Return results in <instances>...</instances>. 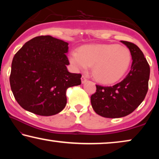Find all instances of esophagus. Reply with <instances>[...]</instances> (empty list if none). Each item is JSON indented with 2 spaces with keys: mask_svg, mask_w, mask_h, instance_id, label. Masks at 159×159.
<instances>
[{
  "mask_svg": "<svg viewBox=\"0 0 159 159\" xmlns=\"http://www.w3.org/2000/svg\"><path fill=\"white\" fill-rule=\"evenodd\" d=\"M81 81H82V84L85 83V82H87V79H86V77H84V76H82V77H81Z\"/></svg>",
  "mask_w": 159,
  "mask_h": 159,
  "instance_id": "34e87169",
  "label": "esophagus"
}]
</instances>
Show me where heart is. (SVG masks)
I'll return each instance as SVG.
<instances>
[{
  "instance_id": "obj_1",
  "label": "heart",
  "mask_w": 159,
  "mask_h": 159,
  "mask_svg": "<svg viewBox=\"0 0 159 159\" xmlns=\"http://www.w3.org/2000/svg\"><path fill=\"white\" fill-rule=\"evenodd\" d=\"M131 59L129 49L116 44L86 45L69 56V61L75 70H85L88 66H93L95 80L103 84L121 80L129 69Z\"/></svg>"
}]
</instances>
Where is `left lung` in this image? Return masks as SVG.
Masks as SVG:
<instances>
[{
  "mask_svg": "<svg viewBox=\"0 0 159 159\" xmlns=\"http://www.w3.org/2000/svg\"><path fill=\"white\" fill-rule=\"evenodd\" d=\"M121 43L131 53L129 72L114 86L96 85V92L90 97L95 112L106 118H120L131 114L143 101L148 90L150 66L142 51L134 43Z\"/></svg>",
  "mask_w": 159,
  "mask_h": 159,
  "instance_id": "left-lung-1",
  "label": "left lung"
}]
</instances>
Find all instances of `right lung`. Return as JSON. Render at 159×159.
Segmentation results:
<instances>
[{
    "instance_id": "add662e5",
    "label": "right lung",
    "mask_w": 159,
    "mask_h": 159,
    "mask_svg": "<svg viewBox=\"0 0 159 159\" xmlns=\"http://www.w3.org/2000/svg\"><path fill=\"white\" fill-rule=\"evenodd\" d=\"M68 45L52 36H38L15 54L10 84L24 109L40 116H53L65 108L66 89L80 85L82 77L66 68Z\"/></svg>"
}]
</instances>
